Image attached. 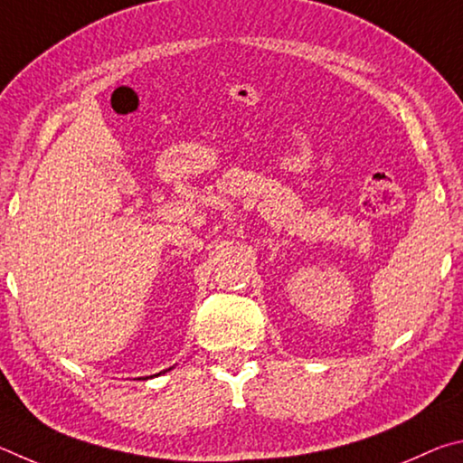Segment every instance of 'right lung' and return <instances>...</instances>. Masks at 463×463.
<instances>
[{
    "label": "right lung",
    "instance_id": "obj_1",
    "mask_svg": "<svg viewBox=\"0 0 463 463\" xmlns=\"http://www.w3.org/2000/svg\"><path fill=\"white\" fill-rule=\"evenodd\" d=\"M170 370V368H168ZM168 370H162V372H158V374H154V376H160V374H165V372H168ZM146 378H148V376H146ZM152 378V376H150Z\"/></svg>",
    "mask_w": 463,
    "mask_h": 463
}]
</instances>
